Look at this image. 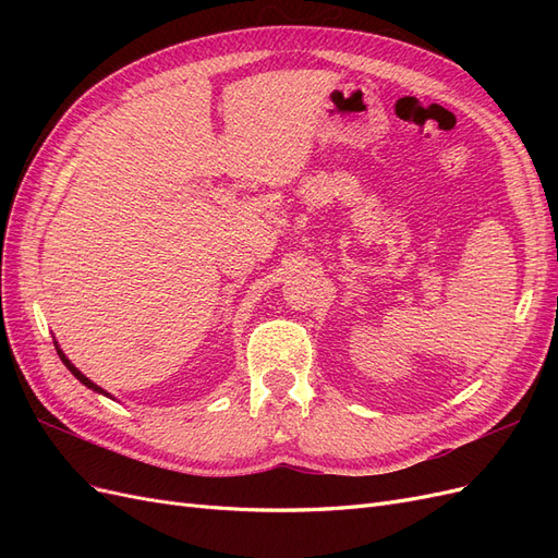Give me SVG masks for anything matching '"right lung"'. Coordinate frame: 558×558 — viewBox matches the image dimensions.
Returning a JSON list of instances; mask_svg holds the SVG:
<instances>
[{
    "label": "right lung",
    "instance_id": "right-lung-1",
    "mask_svg": "<svg viewBox=\"0 0 558 558\" xmlns=\"http://www.w3.org/2000/svg\"><path fill=\"white\" fill-rule=\"evenodd\" d=\"M56 349H58V356H60V361H62V363L66 365V369H70V373H72V375H74V377H76V379H78V381H81L83 386H88V388H93V391H97V393H105V396H109V393L105 391V388H99V386H97L95 381H90V379H88L86 375H81V373H78V367H74V365H72V361L64 356V353H62V349L58 347V342H56ZM109 398H111V396H109Z\"/></svg>",
    "mask_w": 558,
    "mask_h": 558
}]
</instances>
